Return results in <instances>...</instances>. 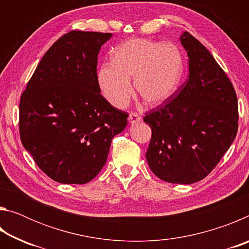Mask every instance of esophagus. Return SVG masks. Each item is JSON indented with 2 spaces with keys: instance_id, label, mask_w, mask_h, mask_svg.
I'll return each instance as SVG.
<instances>
[{
  "instance_id": "1",
  "label": "esophagus",
  "mask_w": 249,
  "mask_h": 249,
  "mask_svg": "<svg viewBox=\"0 0 249 249\" xmlns=\"http://www.w3.org/2000/svg\"><path fill=\"white\" fill-rule=\"evenodd\" d=\"M128 121L130 122V123H138V122L142 121V117L137 114V113L135 112H132L128 116Z\"/></svg>"
}]
</instances>
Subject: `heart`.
Instances as JSON below:
<instances>
[{
	"label": "heart",
	"instance_id": "obj_1",
	"mask_svg": "<svg viewBox=\"0 0 249 249\" xmlns=\"http://www.w3.org/2000/svg\"><path fill=\"white\" fill-rule=\"evenodd\" d=\"M182 72V54L176 45L130 39L115 49L111 62L100 66L98 84L109 103L124 107L132 95L134 79L135 91L142 102L157 107L174 95Z\"/></svg>",
	"mask_w": 249,
	"mask_h": 249
}]
</instances>
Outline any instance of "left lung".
<instances>
[{
  "mask_svg": "<svg viewBox=\"0 0 249 249\" xmlns=\"http://www.w3.org/2000/svg\"><path fill=\"white\" fill-rule=\"evenodd\" d=\"M180 41L189 78L144 121L151 138L146 159L159 179L190 184L204 179L229 150L238 129L237 95L220 65L190 33Z\"/></svg>",
  "mask_w": 249,
  "mask_h": 249,
  "instance_id": "8db88e82",
  "label": "left lung"
}]
</instances>
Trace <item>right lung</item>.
I'll return each instance as SVG.
<instances>
[{
  "label": "right lung",
  "mask_w": 249,
  "mask_h": 249,
  "mask_svg": "<svg viewBox=\"0 0 249 249\" xmlns=\"http://www.w3.org/2000/svg\"><path fill=\"white\" fill-rule=\"evenodd\" d=\"M111 33L71 31L50 47L19 101V136L50 179L84 184L107 162L128 113L109 104L98 84V54Z\"/></svg>",
  "instance_id": "1"
}]
</instances>
